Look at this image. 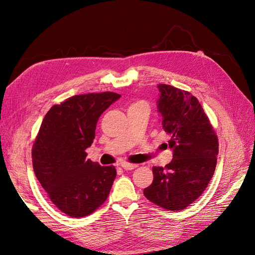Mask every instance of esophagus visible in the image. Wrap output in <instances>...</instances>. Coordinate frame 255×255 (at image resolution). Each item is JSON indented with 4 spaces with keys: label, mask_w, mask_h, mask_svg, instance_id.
Here are the masks:
<instances>
[{
    "label": "esophagus",
    "mask_w": 255,
    "mask_h": 255,
    "mask_svg": "<svg viewBox=\"0 0 255 255\" xmlns=\"http://www.w3.org/2000/svg\"><path fill=\"white\" fill-rule=\"evenodd\" d=\"M120 166L125 169V170H133V169H135L137 167L136 164H129V163H126V161L121 163Z\"/></svg>",
    "instance_id": "1"
}]
</instances>
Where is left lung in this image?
Here are the masks:
<instances>
[{
  "label": "left lung",
  "mask_w": 255,
  "mask_h": 255,
  "mask_svg": "<svg viewBox=\"0 0 255 255\" xmlns=\"http://www.w3.org/2000/svg\"><path fill=\"white\" fill-rule=\"evenodd\" d=\"M157 110L170 136V163L153 167L154 179L143 195L169 211L184 210L207 187L215 172L218 138L198 99L171 85L159 84Z\"/></svg>",
  "instance_id": "left-lung-1"
}]
</instances>
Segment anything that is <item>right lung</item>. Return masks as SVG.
I'll return each instance as SVG.
<instances>
[{"mask_svg": "<svg viewBox=\"0 0 255 255\" xmlns=\"http://www.w3.org/2000/svg\"><path fill=\"white\" fill-rule=\"evenodd\" d=\"M120 97L111 91L73 96L42 120L32 150L34 172L52 203L71 217L92 214L110 195L117 171L87 159L85 150L100 116Z\"/></svg>", "mask_w": 255, "mask_h": 255, "instance_id": "obj_1", "label": "right lung"}]
</instances>
